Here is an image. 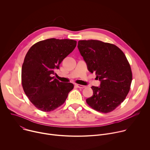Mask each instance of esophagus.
I'll return each mask as SVG.
<instances>
[{"instance_id": "1", "label": "esophagus", "mask_w": 150, "mask_h": 150, "mask_svg": "<svg viewBox=\"0 0 150 150\" xmlns=\"http://www.w3.org/2000/svg\"><path fill=\"white\" fill-rule=\"evenodd\" d=\"M75 86L79 88H84L85 87V86H84V85H80V84H78V83H75Z\"/></svg>"}]
</instances>
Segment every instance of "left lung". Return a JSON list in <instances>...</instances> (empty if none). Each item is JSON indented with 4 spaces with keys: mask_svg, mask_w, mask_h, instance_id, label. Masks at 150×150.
<instances>
[{
    "mask_svg": "<svg viewBox=\"0 0 150 150\" xmlns=\"http://www.w3.org/2000/svg\"><path fill=\"white\" fill-rule=\"evenodd\" d=\"M78 48L88 71L101 81L100 87H91L93 95L87 103L100 112L114 110L125 100L132 80L126 56L115 45L99 40H79Z\"/></svg>",
    "mask_w": 150,
    "mask_h": 150,
    "instance_id": "1",
    "label": "left lung"
}]
</instances>
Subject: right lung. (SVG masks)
<instances>
[{"instance_id": "1", "label": "right lung", "mask_w": 150, "mask_h": 150, "mask_svg": "<svg viewBox=\"0 0 150 150\" xmlns=\"http://www.w3.org/2000/svg\"><path fill=\"white\" fill-rule=\"evenodd\" d=\"M76 41L50 38L38 41L28 51L22 67L23 90L38 110L51 112L65 103L74 84L60 82L52 75L75 48Z\"/></svg>"}]
</instances>
